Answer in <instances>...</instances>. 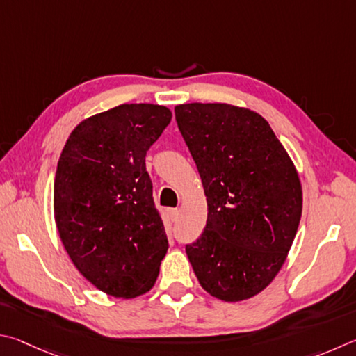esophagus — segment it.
I'll return each instance as SVG.
<instances>
[{"label":"esophagus","mask_w":356,"mask_h":356,"mask_svg":"<svg viewBox=\"0 0 356 356\" xmlns=\"http://www.w3.org/2000/svg\"><path fill=\"white\" fill-rule=\"evenodd\" d=\"M168 216H170V219L175 222L178 219L179 216V209L178 208H173V209H168Z\"/></svg>","instance_id":"esophagus-1"}]
</instances>
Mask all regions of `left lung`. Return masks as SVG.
Wrapping results in <instances>:
<instances>
[{
    "label": "left lung",
    "instance_id": "left-lung-1",
    "mask_svg": "<svg viewBox=\"0 0 356 356\" xmlns=\"http://www.w3.org/2000/svg\"><path fill=\"white\" fill-rule=\"evenodd\" d=\"M200 173L208 219L186 253L202 288L225 302L257 296L282 269L302 217V186L270 124L225 103L175 108Z\"/></svg>",
    "mask_w": 356,
    "mask_h": 356
}]
</instances>
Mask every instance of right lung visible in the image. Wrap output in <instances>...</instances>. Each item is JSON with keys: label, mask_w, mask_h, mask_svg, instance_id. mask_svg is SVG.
I'll list each match as a JSON object with an SVG mask.
<instances>
[{"label": "right lung", "mask_w": 356, "mask_h": 356, "mask_svg": "<svg viewBox=\"0 0 356 356\" xmlns=\"http://www.w3.org/2000/svg\"><path fill=\"white\" fill-rule=\"evenodd\" d=\"M170 120L165 106L120 104L81 122L60 153L54 219L62 244L109 296L145 294L167 253L145 156Z\"/></svg>", "instance_id": "1"}]
</instances>
